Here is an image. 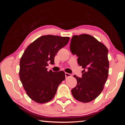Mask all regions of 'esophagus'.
Returning <instances> with one entry per match:
<instances>
[{
    "instance_id": "obj_1",
    "label": "esophagus",
    "mask_w": 125,
    "mask_h": 125,
    "mask_svg": "<svg viewBox=\"0 0 125 125\" xmlns=\"http://www.w3.org/2000/svg\"><path fill=\"white\" fill-rule=\"evenodd\" d=\"M65 77L68 78V77H71L72 74L69 73H65Z\"/></svg>"
}]
</instances>
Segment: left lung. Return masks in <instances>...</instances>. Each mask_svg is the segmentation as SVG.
<instances>
[{
    "instance_id": "1",
    "label": "left lung",
    "mask_w": 125,
    "mask_h": 125,
    "mask_svg": "<svg viewBox=\"0 0 125 125\" xmlns=\"http://www.w3.org/2000/svg\"><path fill=\"white\" fill-rule=\"evenodd\" d=\"M71 51L78 57V64L84 68L82 78L74 75L77 84L72 94L80 102H90L100 94L108 77V49L92 36L82 34L72 38Z\"/></svg>"
}]
</instances>
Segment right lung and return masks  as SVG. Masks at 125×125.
<instances>
[{
	"instance_id": "1",
	"label": "right lung",
	"mask_w": 125,
	"mask_h": 125,
	"mask_svg": "<svg viewBox=\"0 0 125 125\" xmlns=\"http://www.w3.org/2000/svg\"><path fill=\"white\" fill-rule=\"evenodd\" d=\"M69 37L44 35L30 44L20 61L19 77L29 98L39 104L52 100L58 86L65 79V73L61 71H47L48 62L54 64V57L67 45Z\"/></svg>"
}]
</instances>
